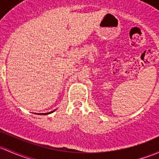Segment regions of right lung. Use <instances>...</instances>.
Returning <instances> with one entry per match:
<instances>
[{"label":"right lung","instance_id":"1","mask_svg":"<svg viewBox=\"0 0 159 159\" xmlns=\"http://www.w3.org/2000/svg\"><path fill=\"white\" fill-rule=\"evenodd\" d=\"M54 111H55V110H53V111L49 112V113H39V114H40V115H47V114H49V113H53V112H54Z\"/></svg>","mask_w":159,"mask_h":159}]
</instances>
